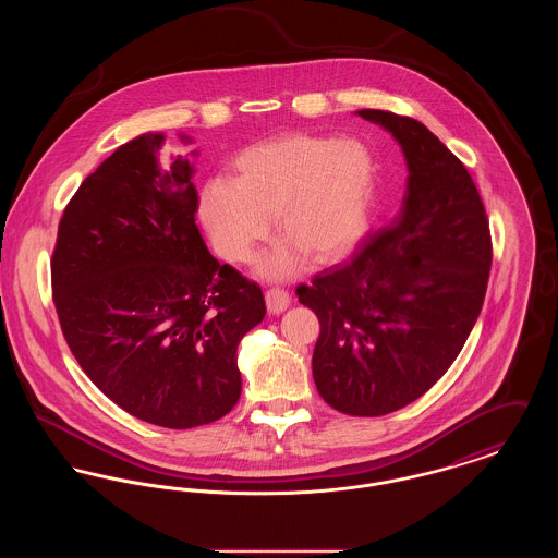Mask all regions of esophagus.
<instances>
[{
	"label": "esophagus",
	"mask_w": 558,
	"mask_h": 558,
	"mask_svg": "<svg viewBox=\"0 0 558 558\" xmlns=\"http://www.w3.org/2000/svg\"><path fill=\"white\" fill-rule=\"evenodd\" d=\"M266 303L269 314H282L291 305V296L284 289H269L266 292Z\"/></svg>",
	"instance_id": "esophagus-1"
}]
</instances>
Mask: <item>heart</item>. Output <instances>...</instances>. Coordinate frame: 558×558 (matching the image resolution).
Wrapping results in <instances>:
<instances>
[{
  "label": "heart",
  "mask_w": 558,
  "mask_h": 558,
  "mask_svg": "<svg viewBox=\"0 0 558 558\" xmlns=\"http://www.w3.org/2000/svg\"><path fill=\"white\" fill-rule=\"evenodd\" d=\"M376 165L357 140L287 135L246 150L236 182L211 180L198 213L217 255L230 264L253 259L276 217L280 240L259 262L267 278L307 267L310 253L337 259L364 239L371 223Z\"/></svg>",
  "instance_id": "obj_1"
}]
</instances>
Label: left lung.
<instances>
[{"mask_svg": "<svg viewBox=\"0 0 558 558\" xmlns=\"http://www.w3.org/2000/svg\"><path fill=\"white\" fill-rule=\"evenodd\" d=\"M357 114L401 146V209L296 294L319 319L312 371L322 399L349 416H383L426 393L466 343L487 291L492 236L473 178L435 133L387 110Z\"/></svg>", "mask_w": 558, "mask_h": 558, "instance_id": "left-lung-1", "label": "left lung"}]
</instances>
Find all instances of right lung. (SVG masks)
Returning <instances> with one entry per match:
<instances>
[{
  "label": "right lung",
  "instance_id": "right-lung-1",
  "mask_svg": "<svg viewBox=\"0 0 558 558\" xmlns=\"http://www.w3.org/2000/svg\"><path fill=\"white\" fill-rule=\"evenodd\" d=\"M162 142L137 135L83 180L58 226L53 305L108 399L150 425L192 428L236 405V349L266 301L205 246L194 167L160 157Z\"/></svg>",
  "mask_w": 558,
  "mask_h": 558
}]
</instances>
